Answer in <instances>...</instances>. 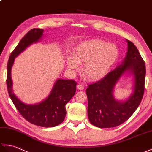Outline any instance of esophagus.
<instances>
[{
	"instance_id": "obj_1",
	"label": "esophagus",
	"mask_w": 152,
	"mask_h": 152,
	"mask_svg": "<svg viewBox=\"0 0 152 152\" xmlns=\"http://www.w3.org/2000/svg\"><path fill=\"white\" fill-rule=\"evenodd\" d=\"M77 89L80 90V91H82V90H83L84 89V86H83V85H81V84H78L77 86Z\"/></svg>"
}]
</instances>
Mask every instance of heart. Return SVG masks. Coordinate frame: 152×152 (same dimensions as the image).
I'll use <instances>...</instances> for the list:
<instances>
[{"instance_id": "b5f03b06", "label": "heart", "mask_w": 152, "mask_h": 152, "mask_svg": "<svg viewBox=\"0 0 152 152\" xmlns=\"http://www.w3.org/2000/svg\"><path fill=\"white\" fill-rule=\"evenodd\" d=\"M119 50L115 44L107 43L100 39H91L77 45L73 52V57L66 59L68 67L78 69L83 64V74L89 80H99L106 76L116 64Z\"/></svg>"}]
</instances>
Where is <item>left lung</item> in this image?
Returning a JSON list of instances; mask_svg holds the SVG:
<instances>
[{
  "label": "left lung",
  "mask_w": 152,
  "mask_h": 152,
  "mask_svg": "<svg viewBox=\"0 0 152 152\" xmlns=\"http://www.w3.org/2000/svg\"><path fill=\"white\" fill-rule=\"evenodd\" d=\"M128 51L121 65L86 89L87 114L91 124L100 128H113L126 122L135 111L144 94L146 66L135 45L126 39ZM128 72L134 76L133 93L124 101L116 100L113 91L116 83Z\"/></svg>",
  "instance_id": "left-lung-1"
}]
</instances>
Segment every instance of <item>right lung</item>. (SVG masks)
<instances>
[{"instance_id": "right-lung-1", "label": "right lung", "mask_w": 152, "mask_h": 152, "mask_svg": "<svg viewBox=\"0 0 152 152\" xmlns=\"http://www.w3.org/2000/svg\"><path fill=\"white\" fill-rule=\"evenodd\" d=\"M43 29L34 28L24 36L10 54L7 65V88L9 96L20 114L27 121L38 126L50 128L61 124L66 115L65 105L76 93V82L72 80L58 79L50 93L45 100L37 104H26L21 102L12 89L11 70L15 59L31 44L39 41Z\"/></svg>"}]
</instances>
